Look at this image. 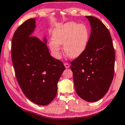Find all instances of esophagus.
<instances>
[{"mask_svg": "<svg viewBox=\"0 0 125 125\" xmlns=\"http://www.w3.org/2000/svg\"><path fill=\"white\" fill-rule=\"evenodd\" d=\"M64 66L65 67V68H66V69H68V68H69V67H70V64H69L68 62H64Z\"/></svg>", "mask_w": 125, "mask_h": 125, "instance_id": "1", "label": "esophagus"}]
</instances>
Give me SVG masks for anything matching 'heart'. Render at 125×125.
<instances>
[{
    "mask_svg": "<svg viewBox=\"0 0 125 125\" xmlns=\"http://www.w3.org/2000/svg\"><path fill=\"white\" fill-rule=\"evenodd\" d=\"M90 32L85 24L68 22L53 29L52 40L49 43L50 49L56 58H60V44L70 58H76L84 52L88 44Z\"/></svg>",
    "mask_w": 125,
    "mask_h": 125,
    "instance_id": "b5f03b06",
    "label": "heart"
}]
</instances>
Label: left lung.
<instances>
[{"mask_svg":"<svg viewBox=\"0 0 125 125\" xmlns=\"http://www.w3.org/2000/svg\"><path fill=\"white\" fill-rule=\"evenodd\" d=\"M91 32L84 52L71 64L74 88L82 99L93 102L108 92L114 73L115 51L110 31L97 18L86 16Z\"/></svg>","mask_w":125,"mask_h":125,"instance_id":"obj_1","label":"left lung"}]
</instances>
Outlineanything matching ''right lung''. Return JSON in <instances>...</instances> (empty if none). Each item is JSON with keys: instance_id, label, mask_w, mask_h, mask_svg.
Listing matches in <instances>:
<instances>
[{"instance_id": "add662e5", "label": "right lung", "mask_w": 125, "mask_h": 125, "mask_svg": "<svg viewBox=\"0 0 125 125\" xmlns=\"http://www.w3.org/2000/svg\"><path fill=\"white\" fill-rule=\"evenodd\" d=\"M34 19L23 23L15 31L11 44V58L15 76L24 94L37 105L51 103L57 93V83L65 67L51 56L44 42L32 36Z\"/></svg>"}]
</instances>
